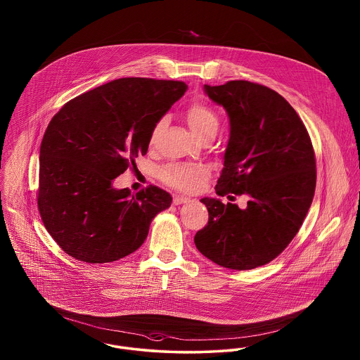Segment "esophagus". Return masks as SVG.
<instances>
[{"instance_id": "obj_1", "label": "esophagus", "mask_w": 360, "mask_h": 360, "mask_svg": "<svg viewBox=\"0 0 360 360\" xmlns=\"http://www.w3.org/2000/svg\"><path fill=\"white\" fill-rule=\"evenodd\" d=\"M188 201L190 200H188V197H184V195H175L174 200H172V202L175 205H181V204H185V202H188Z\"/></svg>"}]
</instances>
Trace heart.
Listing matches in <instances>:
<instances>
[{
    "mask_svg": "<svg viewBox=\"0 0 360 360\" xmlns=\"http://www.w3.org/2000/svg\"><path fill=\"white\" fill-rule=\"evenodd\" d=\"M186 119L190 128L200 139L210 134H217V129L220 127V119L214 109L201 100H195L188 105ZM166 120L167 117L162 116L155 122L151 137H154L162 129V127L166 124ZM158 176L162 182L172 188L179 190H195L200 188L207 178V170L204 166L198 165L170 163L158 172Z\"/></svg>",
    "mask_w": 360,
    "mask_h": 360,
    "instance_id": "heart-1",
    "label": "heart"
}]
</instances>
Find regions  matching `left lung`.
Instances as JSON below:
<instances>
[{
	"mask_svg": "<svg viewBox=\"0 0 360 360\" xmlns=\"http://www.w3.org/2000/svg\"><path fill=\"white\" fill-rule=\"evenodd\" d=\"M228 112L231 136L217 195L245 194L247 206L202 198L209 220L194 243L231 270H252L281 255L304 223L316 190V155L297 112L281 94L250 81L205 85Z\"/></svg>",
	"mask_w": 360,
	"mask_h": 360,
	"instance_id": "left-lung-1",
	"label": "left lung"
}]
</instances>
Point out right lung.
<instances>
[{
  "label": "right lung",
  "instance_id": "right-lung-1",
  "mask_svg": "<svg viewBox=\"0 0 360 360\" xmlns=\"http://www.w3.org/2000/svg\"><path fill=\"white\" fill-rule=\"evenodd\" d=\"M186 90L181 81L120 78L70 100L52 117L40 146L37 207L68 255L86 263L127 257L172 205L163 188L131 194L112 182L147 154L155 122Z\"/></svg>",
  "mask_w": 360,
  "mask_h": 360
}]
</instances>
